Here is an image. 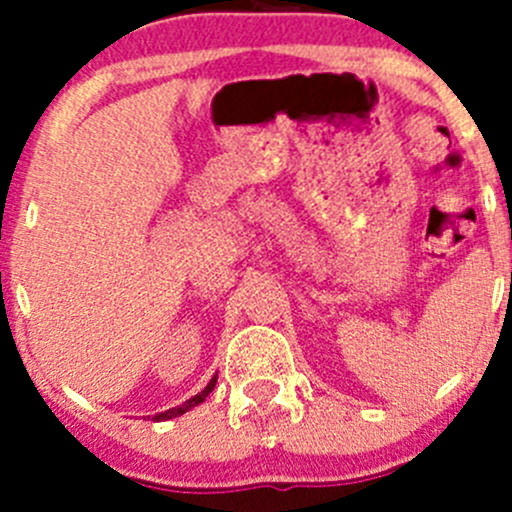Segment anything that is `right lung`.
<instances>
[{"mask_svg":"<svg viewBox=\"0 0 512 512\" xmlns=\"http://www.w3.org/2000/svg\"><path fill=\"white\" fill-rule=\"evenodd\" d=\"M213 386H215V384H213ZM213 386L208 384V386H205L203 391H200L198 396H193V399H190V401H185V404H183V406H178V409H168V411H165V414H158V416H156V421H168V418H175V416L185 414V411H188V409H193V406L203 404L205 396H208L210 391H213Z\"/></svg>","mask_w":512,"mask_h":512,"instance_id":"1","label":"right lung"}]
</instances>
